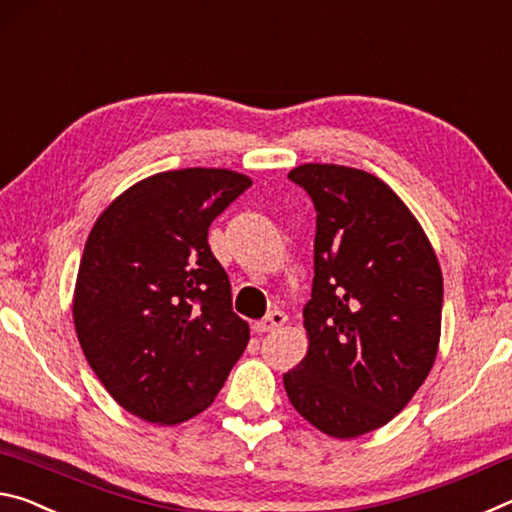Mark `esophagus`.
I'll use <instances>...</instances> for the list:
<instances>
[{
    "mask_svg": "<svg viewBox=\"0 0 512 512\" xmlns=\"http://www.w3.org/2000/svg\"><path fill=\"white\" fill-rule=\"evenodd\" d=\"M283 324H286V313L272 311L270 315H265L263 320H258V322L254 324V331H256V333H270V331H274V329H279V326H283Z\"/></svg>",
    "mask_w": 512,
    "mask_h": 512,
    "instance_id": "esophagus-1",
    "label": "esophagus"
}]
</instances>
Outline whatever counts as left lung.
Returning a JSON list of instances; mask_svg holds the SVG:
<instances>
[{"instance_id":"left-lung-1","label":"left lung","mask_w":512,"mask_h":512,"mask_svg":"<svg viewBox=\"0 0 512 512\" xmlns=\"http://www.w3.org/2000/svg\"><path fill=\"white\" fill-rule=\"evenodd\" d=\"M288 179L311 197L317 231L311 345L283 385L304 420L356 438L388 424L429 376L442 272L413 213L374 174L308 163Z\"/></svg>"}]
</instances>
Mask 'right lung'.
Segmentation results:
<instances>
[{
  "mask_svg": "<svg viewBox=\"0 0 512 512\" xmlns=\"http://www.w3.org/2000/svg\"><path fill=\"white\" fill-rule=\"evenodd\" d=\"M251 186L186 167L117 197L92 226L74 290L83 354L117 404L179 424L213 404L249 342L208 226Z\"/></svg>",
  "mask_w": 512,
  "mask_h": 512,
  "instance_id": "add662e5",
  "label": "right lung"
}]
</instances>
